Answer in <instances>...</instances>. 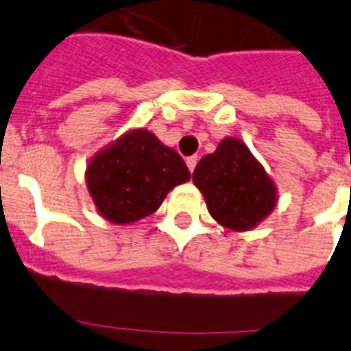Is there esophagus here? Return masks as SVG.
<instances>
[{"mask_svg": "<svg viewBox=\"0 0 351 351\" xmlns=\"http://www.w3.org/2000/svg\"><path fill=\"white\" fill-rule=\"evenodd\" d=\"M186 165H188L190 172H193L195 167H197V156H190V158H188V160H186Z\"/></svg>", "mask_w": 351, "mask_h": 351, "instance_id": "34e87169", "label": "esophagus"}]
</instances>
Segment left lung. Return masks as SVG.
I'll return each mask as SVG.
<instances>
[{"label":"left lung","instance_id":"obj_1","mask_svg":"<svg viewBox=\"0 0 351 351\" xmlns=\"http://www.w3.org/2000/svg\"><path fill=\"white\" fill-rule=\"evenodd\" d=\"M193 182L210 216L235 232L255 228L278 202L274 181L247 145L234 137L223 138L213 154L198 161Z\"/></svg>","mask_w":351,"mask_h":351}]
</instances>
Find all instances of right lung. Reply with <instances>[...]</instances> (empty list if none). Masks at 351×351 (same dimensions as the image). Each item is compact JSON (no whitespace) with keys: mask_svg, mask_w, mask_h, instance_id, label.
<instances>
[{"mask_svg":"<svg viewBox=\"0 0 351 351\" xmlns=\"http://www.w3.org/2000/svg\"><path fill=\"white\" fill-rule=\"evenodd\" d=\"M190 178L182 158L144 128L121 135L98 151L86 169V184L96 210L117 225L153 214L170 190Z\"/></svg>","mask_w":351,"mask_h":351,"instance_id":"obj_1","label":"right lung"}]
</instances>
